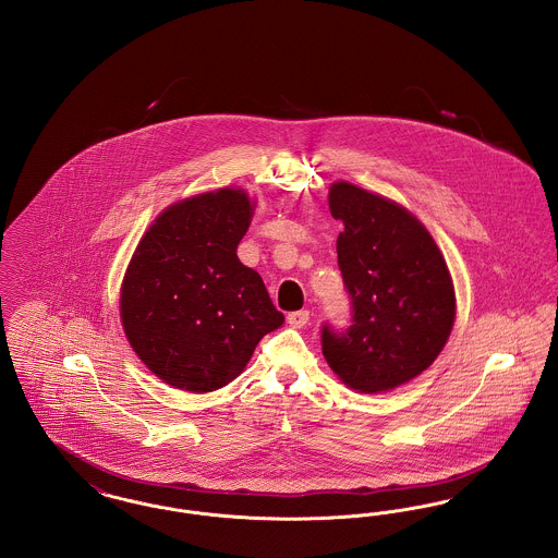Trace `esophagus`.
<instances>
[{"mask_svg":"<svg viewBox=\"0 0 558 558\" xmlns=\"http://www.w3.org/2000/svg\"><path fill=\"white\" fill-rule=\"evenodd\" d=\"M289 324L292 328H303L310 324V312L307 310H299V312H291L289 314Z\"/></svg>","mask_w":558,"mask_h":558,"instance_id":"34e87169","label":"esophagus"}]
</instances>
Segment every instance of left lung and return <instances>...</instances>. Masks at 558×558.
Instances as JSON below:
<instances>
[{
	"label": "left lung",
	"mask_w": 558,
	"mask_h": 558,
	"mask_svg": "<svg viewBox=\"0 0 558 558\" xmlns=\"http://www.w3.org/2000/svg\"><path fill=\"white\" fill-rule=\"evenodd\" d=\"M328 205L345 223L339 269L351 326H322V353L360 393L396 389L426 371L448 343L456 294L450 269L425 226L401 205L337 182Z\"/></svg>",
	"instance_id": "8db88e82"
}]
</instances>
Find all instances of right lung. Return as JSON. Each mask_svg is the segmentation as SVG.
Returning <instances> with one entry per match:
<instances>
[{
  "mask_svg": "<svg viewBox=\"0 0 558 558\" xmlns=\"http://www.w3.org/2000/svg\"><path fill=\"white\" fill-rule=\"evenodd\" d=\"M251 217L244 190L219 187L167 207L133 253L123 328L137 357L175 389H221L284 322L262 276L236 255Z\"/></svg>",
  "mask_w": 558,
  "mask_h": 558,
  "instance_id": "1",
  "label": "right lung"
}]
</instances>
